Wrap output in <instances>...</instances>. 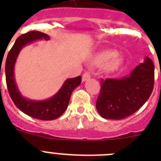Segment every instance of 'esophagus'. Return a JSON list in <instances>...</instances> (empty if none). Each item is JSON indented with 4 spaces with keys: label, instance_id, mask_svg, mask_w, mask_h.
I'll list each match as a JSON object with an SVG mask.
<instances>
[{
    "label": "esophagus",
    "instance_id": "1",
    "mask_svg": "<svg viewBox=\"0 0 161 161\" xmlns=\"http://www.w3.org/2000/svg\"><path fill=\"white\" fill-rule=\"evenodd\" d=\"M89 79H90V74L88 73V72H85V73L83 74V76H82V81L85 82Z\"/></svg>",
    "mask_w": 161,
    "mask_h": 161
}]
</instances>
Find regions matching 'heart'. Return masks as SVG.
<instances>
[{"instance_id":"1","label":"heart","mask_w":161,"mask_h":161,"mask_svg":"<svg viewBox=\"0 0 161 161\" xmlns=\"http://www.w3.org/2000/svg\"><path fill=\"white\" fill-rule=\"evenodd\" d=\"M118 54L115 50H104L95 55L94 61L98 64H106V70L112 72L118 69L122 64V59Z\"/></svg>"}]
</instances>
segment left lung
Returning a JSON list of instances; mask_svg holds the SVG:
<instances>
[{
    "label": "left lung",
    "mask_w": 161,
    "mask_h": 161,
    "mask_svg": "<svg viewBox=\"0 0 161 161\" xmlns=\"http://www.w3.org/2000/svg\"><path fill=\"white\" fill-rule=\"evenodd\" d=\"M153 60L146 57L129 76L102 80L96 109L102 118L119 120L128 117L147 102L154 87Z\"/></svg>",
    "instance_id": "8db88e82"
}]
</instances>
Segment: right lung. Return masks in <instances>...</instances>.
<instances>
[{
	"label": "right lung",
	"mask_w": 161,
	"mask_h": 161,
	"mask_svg": "<svg viewBox=\"0 0 161 161\" xmlns=\"http://www.w3.org/2000/svg\"><path fill=\"white\" fill-rule=\"evenodd\" d=\"M49 40V35L40 31H31L16 39L7 55L5 79L7 88L15 106L25 114L40 120H54L59 118L68 108L72 91L80 85L81 76L67 79L59 90L46 100H32L22 96L14 76V66L20 52L28 44L37 40Z\"/></svg>",
	"instance_id": "obj_1"
}]
</instances>
